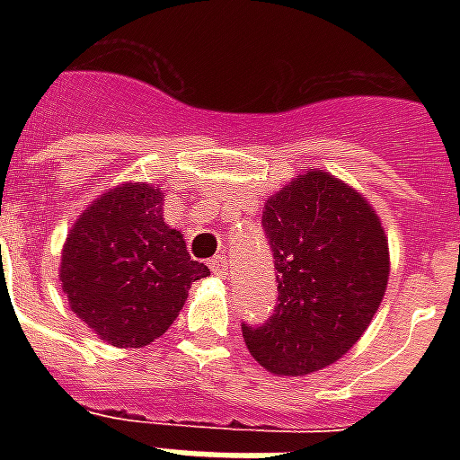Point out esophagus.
Wrapping results in <instances>:
<instances>
[{
  "instance_id": "esophagus-1",
  "label": "esophagus",
  "mask_w": 460,
  "mask_h": 460,
  "mask_svg": "<svg viewBox=\"0 0 460 460\" xmlns=\"http://www.w3.org/2000/svg\"><path fill=\"white\" fill-rule=\"evenodd\" d=\"M209 269L214 276H219V279H224L226 273H229V261L224 259V256H214V259L209 261Z\"/></svg>"
}]
</instances>
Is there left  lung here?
<instances>
[{"mask_svg": "<svg viewBox=\"0 0 460 460\" xmlns=\"http://www.w3.org/2000/svg\"><path fill=\"white\" fill-rule=\"evenodd\" d=\"M261 224L279 300L263 325L241 323L243 342L273 375L318 372L362 338L385 298V229L365 197L328 172H305L283 187Z\"/></svg>", "mask_w": 460, "mask_h": 460, "instance_id": "obj_1", "label": "left lung"}]
</instances>
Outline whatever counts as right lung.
Masks as SVG:
<instances>
[{
    "label": "right lung",
    "mask_w": 460,
    "mask_h": 460,
    "mask_svg": "<svg viewBox=\"0 0 460 460\" xmlns=\"http://www.w3.org/2000/svg\"><path fill=\"white\" fill-rule=\"evenodd\" d=\"M164 194L130 181L105 191L75 221L61 256V288L88 328L115 347H142L167 332L191 283L209 269L191 261L162 219Z\"/></svg>",
    "instance_id": "right-lung-1"
}]
</instances>
